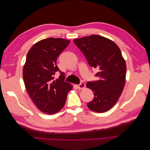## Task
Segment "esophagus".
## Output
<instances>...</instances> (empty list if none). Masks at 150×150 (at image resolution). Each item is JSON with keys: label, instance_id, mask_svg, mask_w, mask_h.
Segmentation results:
<instances>
[{"label": "esophagus", "instance_id": "34e87169", "mask_svg": "<svg viewBox=\"0 0 150 150\" xmlns=\"http://www.w3.org/2000/svg\"><path fill=\"white\" fill-rule=\"evenodd\" d=\"M78 89H83L85 88V87H86V84H85V83H84V82H81V83L78 86Z\"/></svg>", "mask_w": 150, "mask_h": 150}]
</instances>
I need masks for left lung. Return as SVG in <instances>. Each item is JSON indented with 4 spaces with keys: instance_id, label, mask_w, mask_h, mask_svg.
<instances>
[{
    "instance_id": "left-lung-1",
    "label": "left lung",
    "mask_w": 150,
    "mask_h": 150,
    "mask_svg": "<svg viewBox=\"0 0 150 150\" xmlns=\"http://www.w3.org/2000/svg\"><path fill=\"white\" fill-rule=\"evenodd\" d=\"M74 42L89 66L99 69L98 79L86 84L94 95L88 107L97 112L110 110L120 98L126 81V62L119 47L112 40L95 34L74 39Z\"/></svg>"
}]
</instances>
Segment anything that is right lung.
<instances>
[{
  "label": "right lung",
  "instance_id": "add662e5",
  "mask_svg": "<svg viewBox=\"0 0 150 150\" xmlns=\"http://www.w3.org/2000/svg\"><path fill=\"white\" fill-rule=\"evenodd\" d=\"M70 40L49 38L34 44L29 51L23 68L25 89L39 110L48 115L64 107L72 86L64 81V75L56 65L57 59ZM57 71L61 75L54 80Z\"/></svg>",
  "mask_w": 150,
  "mask_h": 150
}]
</instances>
